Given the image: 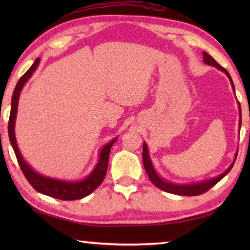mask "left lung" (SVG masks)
Here are the masks:
<instances>
[{
    "instance_id": "1",
    "label": "left lung",
    "mask_w": 250,
    "mask_h": 250,
    "mask_svg": "<svg viewBox=\"0 0 250 250\" xmlns=\"http://www.w3.org/2000/svg\"><path fill=\"white\" fill-rule=\"evenodd\" d=\"M203 61L205 64L210 65V66H215L216 68H218L219 71L222 73H225L226 75L229 78V81L231 83V86L233 89V92L235 93V87L234 83H233L232 78L230 76L229 72H228L226 68L219 65L218 63L215 61V59L211 56H209L207 52L203 51ZM238 103V102H237ZM238 110H240V121H238V131L241 130V125H242V113H241V105L238 103ZM237 157V151L234 155V159H233V162L231 163V166L228 167L224 173H221L218 175L217 177H213L210 179H206V180H201V182L198 183H191V184H176L173 182H169V180L163 178L161 175H159V173L156 171L155 167H153V163L151 161V158L149 156V149H148V145L146 144V142H144L143 144V163H144V167L145 171L148 175V177L151 180V183L158 187L159 189H161L166 192L168 193H173V194H177V195H186V196H192V195H200L202 193L206 192L207 190H209L211 187L220 182V180L224 178L226 175L231 171V168L233 167L236 160Z\"/></svg>"
}]
</instances>
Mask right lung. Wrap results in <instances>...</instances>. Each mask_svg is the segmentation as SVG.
Returning <instances> with one entry per match:
<instances>
[{
    "instance_id": "obj_1",
    "label": "right lung",
    "mask_w": 250,
    "mask_h": 250,
    "mask_svg": "<svg viewBox=\"0 0 250 250\" xmlns=\"http://www.w3.org/2000/svg\"><path fill=\"white\" fill-rule=\"evenodd\" d=\"M41 58H37L34 61L33 64L25 72L24 75L21 77L17 84H16L13 97H12V105H10V115H9V121H8V136L10 144H12L13 149L15 151L16 158L21 167L23 175L25 176L26 180L31 184L36 191L40 193L51 196V198L60 199L63 201H73V200H79L83 199L84 196L92 193L93 191L97 189L99 186L102 184L103 179L106 175L108 166V158L109 152L111 149V146L117 141L118 137H114L113 140L102 147V149L99 152V160L95 164L93 169L90 172L86 177L79 180H65V179H59L55 177H49L46 175L41 174L36 172L35 169L32 167L30 164L26 162L18 148L17 140H16L15 135V125H16V118H17V111H18V103H19V97L20 93L22 91V88L26 82L29 81L33 73L37 70L40 65Z\"/></svg>"
}]
</instances>
